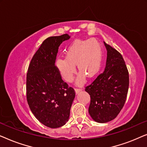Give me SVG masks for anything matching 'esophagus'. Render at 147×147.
Segmentation results:
<instances>
[{
    "mask_svg": "<svg viewBox=\"0 0 147 147\" xmlns=\"http://www.w3.org/2000/svg\"><path fill=\"white\" fill-rule=\"evenodd\" d=\"M81 91H82V89H78V88H76V89H75V92H76V94H78L80 92H81Z\"/></svg>",
    "mask_w": 147,
    "mask_h": 147,
    "instance_id": "esophagus-1",
    "label": "esophagus"
}]
</instances>
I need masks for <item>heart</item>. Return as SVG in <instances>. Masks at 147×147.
<instances>
[{
	"label": "heart",
	"instance_id": "obj_1",
	"mask_svg": "<svg viewBox=\"0 0 147 147\" xmlns=\"http://www.w3.org/2000/svg\"><path fill=\"white\" fill-rule=\"evenodd\" d=\"M102 63V49L100 43L94 39L76 40L65 51V58L59 57L56 67L65 81L70 82L76 72L75 65L82 73L76 83L84 82V75L93 78L100 71Z\"/></svg>",
	"mask_w": 147,
	"mask_h": 147
}]
</instances>
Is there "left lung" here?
<instances>
[{
	"mask_svg": "<svg viewBox=\"0 0 147 147\" xmlns=\"http://www.w3.org/2000/svg\"><path fill=\"white\" fill-rule=\"evenodd\" d=\"M107 59L104 71L86 88L90 96L88 112L94 121L106 123L114 120L125 103L129 75L121 54L105 42Z\"/></svg>",
	"mask_w": 147,
	"mask_h": 147,
	"instance_id": "left-lung-1",
	"label": "left lung"
}]
</instances>
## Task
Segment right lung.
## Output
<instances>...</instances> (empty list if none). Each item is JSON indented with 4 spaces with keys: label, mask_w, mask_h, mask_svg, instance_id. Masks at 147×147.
<instances>
[{
    "label": "right lung",
    "mask_w": 147,
    "mask_h": 147,
    "mask_svg": "<svg viewBox=\"0 0 147 147\" xmlns=\"http://www.w3.org/2000/svg\"><path fill=\"white\" fill-rule=\"evenodd\" d=\"M67 34L48 37L33 55L27 74V100L32 113L49 128L68 121L75 92L61 79L55 65L58 49Z\"/></svg>",
    "instance_id": "obj_1"
}]
</instances>
